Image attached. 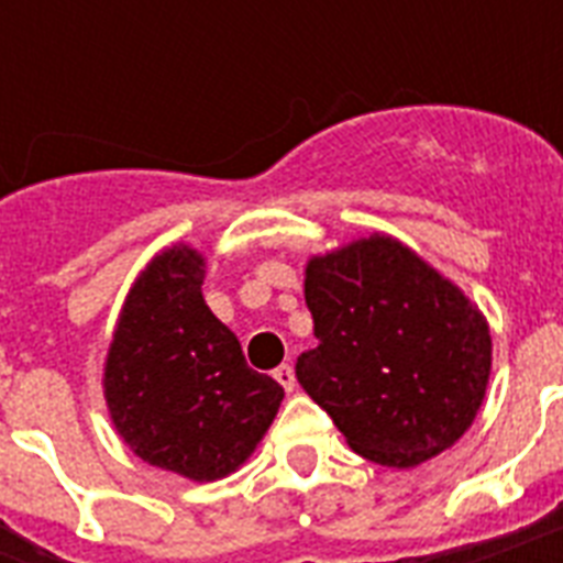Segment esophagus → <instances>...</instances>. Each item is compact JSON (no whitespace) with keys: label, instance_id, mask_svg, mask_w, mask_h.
<instances>
[{"label":"esophagus","instance_id":"obj_1","mask_svg":"<svg viewBox=\"0 0 563 563\" xmlns=\"http://www.w3.org/2000/svg\"><path fill=\"white\" fill-rule=\"evenodd\" d=\"M274 379H277L286 391H295V385H298V379H295V368H291V365H280V368L274 371Z\"/></svg>","mask_w":563,"mask_h":563}]
</instances>
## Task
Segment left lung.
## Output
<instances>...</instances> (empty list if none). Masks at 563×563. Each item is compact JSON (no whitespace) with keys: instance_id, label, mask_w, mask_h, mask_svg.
I'll use <instances>...</instances> for the list:
<instances>
[{"instance_id":"obj_1","label":"left lung","mask_w":563,"mask_h":563,"mask_svg":"<svg viewBox=\"0 0 563 563\" xmlns=\"http://www.w3.org/2000/svg\"><path fill=\"white\" fill-rule=\"evenodd\" d=\"M316 351L298 383L353 453L409 471L476 420L490 379V327L453 280L388 233L307 260Z\"/></svg>"}]
</instances>
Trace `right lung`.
I'll return each instance as SVG.
<instances>
[{"instance_id": "obj_1", "label": "right lung", "mask_w": 563, "mask_h": 563, "mask_svg": "<svg viewBox=\"0 0 563 563\" xmlns=\"http://www.w3.org/2000/svg\"><path fill=\"white\" fill-rule=\"evenodd\" d=\"M207 260L178 242L136 274L104 356V402L134 455L192 482L236 473L280 409L283 388L247 368L201 295Z\"/></svg>"}]
</instances>
